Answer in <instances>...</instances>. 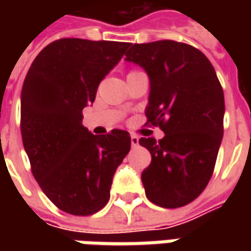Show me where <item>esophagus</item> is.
I'll return each instance as SVG.
<instances>
[{
  "mask_svg": "<svg viewBox=\"0 0 251 251\" xmlns=\"http://www.w3.org/2000/svg\"><path fill=\"white\" fill-rule=\"evenodd\" d=\"M130 141H131V147H133V148L137 147V145H138V137L133 136V134H131Z\"/></svg>",
  "mask_w": 251,
  "mask_h": 251,
  "instance_id": "1",
  "label": "esophagus"
}]
</instances>
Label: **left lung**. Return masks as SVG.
I'll return each instance as SVG.
<instances>
[{
    "label": "left lung",
    "instance_id": "obj_1",
    "mask_svg": "<svg viewBox=\"0 0 251 251\" xmlns=\"http://www.w3.org/2000/svg\"><path fill=\"white\" fill-rule=\"evenodd\" d=\"M125 60L149 77L145 114L164 138L141 137L152 161L141 175L147 198L177 208L210 181L223 137L225 95L214 67L195 47L172 40L129 44Z\"/></svg>",
    "mask_w": 251,
    "mask_h": 251
}]
</instances>
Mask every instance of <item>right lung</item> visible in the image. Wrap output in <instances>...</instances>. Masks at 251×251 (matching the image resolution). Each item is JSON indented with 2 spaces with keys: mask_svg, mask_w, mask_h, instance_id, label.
I'll use <instances>...</instances> for the list:
<instances>
[{
  "mask_svg": "<svg viewBox=\"0 0 251 251\" xmlns=\"http://www.w3.org/2000/svg\"><path fill=\"white\" fill-rule=\"evenodd\" d=\"M129 43L60 39L36 56L21 91V136L32 174L60 210L91 215L103 208L130 136L114 129L94 136L82 125L100 80Z\"/></svg>",
  "mask_w": 251,
  "mask_h": 251,
  "instance_id": "add662e5",
  "label": "right lung"
}]
</instances>
